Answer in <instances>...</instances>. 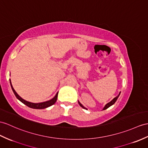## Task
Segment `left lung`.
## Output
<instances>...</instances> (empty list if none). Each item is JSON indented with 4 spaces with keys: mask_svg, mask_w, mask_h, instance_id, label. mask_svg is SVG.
I'll return each mask as SVG.
<instances>
[{
    "mask_svg": "<svg viewBox=\"0 0 148 148\" xmlns=\"http://www.w3.org/2000/svg\"><path fill=\"white\" fill-rule=\"evenodd\" d=\"M120 93H121V92L119 93V95L116 97H115V98L112 100H111V101L110 102H109V103H107L106 105L105 106V107H103V110H106V109H108V108H109V107H110L111 106H112L113 104H114L115 103V102H116V100H117V99H118V97H119V95H120ZM78 103H79V105H80V106H81L82 108H84V109H86V110H87V109H86V108H85L84 106L82 105V104L78 101Z\"/></svg>",
    "mask_w": 148,
    "mask_h": 148,
    "instance_id": "obj_1",
    "label": "left lung"
}]
</instances>
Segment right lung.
I'll return each mask as SVG.
<instances>
[{
    "label": "right lung",
    "mask_w": 148,
    "mask_h": 148,
    "mask_svg": "<svg viewBox=\"0 0 148 148\" xmlns=\"http://www.w3.org/2000/svg\"><path fill=\"white\" fill-rule=\"evenodd\" d=\"M10 86H11V88H12V91H13V92L14 93V95H15L16 97H17V99L18 100H19L21 102L23 103L24 104H25V105L29 107L32 108V109H46V108H47V107L53 106V104H55V102H56L58 92L56 93V95L52 99L49 100H48V101H46V102H41V103H32V102H27V101H26V100H25L21 98V97L16 93V92L15 91V90L14 89L13 86L12 85L11 81H10Z\"/></svg>",
    "instance_id": "add662e5"
}]
</instances>
